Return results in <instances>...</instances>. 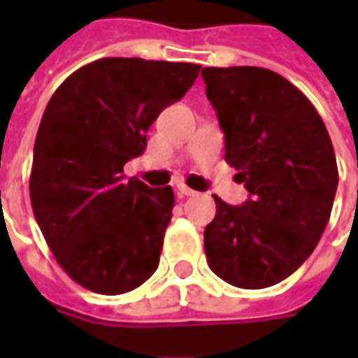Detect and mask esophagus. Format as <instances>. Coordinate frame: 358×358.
<instances>
[{
  "label": "esophagus",
  "mask_w": 358,
  "mask_h": 358,
  "mask_svg": "<svg viewBox=\"0 0 358 358\" xmlns=\"http://www.w3.org/2000/svg\"><path fill=\"white\" fill-rule=\"evenodd\" d=\"M178 194L182 195V197H194V195L197 194V192H194L192 187H187L186 184H180V186H178Z\"/></svg>",
  "instance_id": "34e87169"
}]
</instances>
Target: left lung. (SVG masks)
I'll return each instance as SVG.
<instances>
[{
  "label": "left lung",
  "instance_id": "obj_1",
  "mask_svg": "<svg viewBox=\"0 0 358 358\" xmlns=\"http://www.w3.org/2000/svg\"><path fill=\"white\" fill-rule=\"evenodd\" d=\"M201 76L224 132L226 163L251 195L240 207L215 195L207 263L236 287H268L307 261L330 220L334 145L313 103L274 71L207 66Z\"/></svg>",
  "mask_w": 358,
  "mask_h": 358
}]
</instances>
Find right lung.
<instances>
[{
	"label": "right lung",
	"mask_w": 358,
	"mask_h": 358,
	"mask_svg": "<svg viewBox=\"0 0 358 358\" xmlns=\"http://www.w3.org/2000/svg\"><path fill=\"white\" fill-rule=\"evenodd\" d=\"M201 65L105 57L51 95L34 141L30 201L55 261L101 295L132 292L159 266L171 186L122 174L159 113L184 97Z\"/></svg>",
	"instance_id": "obj_1"
}]
</instances>
